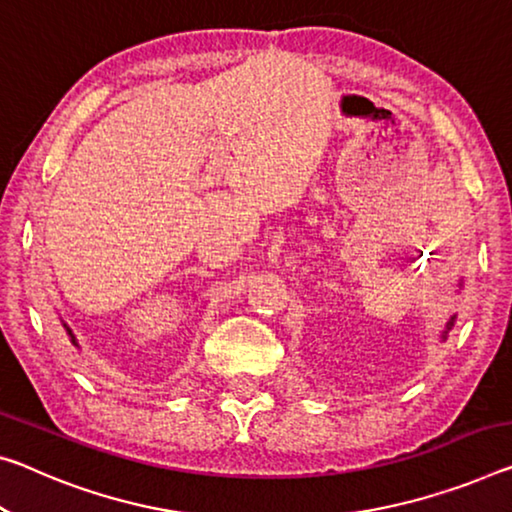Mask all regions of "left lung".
Masks as SVG:
<instances>
[{
  "instance_id": "left-lung-1",
  "label": "left lung",
  "mask_w": 512,
  "mask_h": 512,
  "mask_svg": "<svg viewBox=\"0 0 512 512\" xmlns=\"http://www.w3.org/2000/svg\"><path fill=\"white\" fill-rule=\"evenodd\" d=\"M453 323H456V314H453L451 319L446 321V326H444V330H442V339H446V335H449V330L453 328Z\"/></svg>"
}]
</instances>
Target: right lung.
Here are the masks:
<instances>
[{
	"mask_svg": "<svg viewBox=\"0 0 512 512\" xmlns=\"http://www.w3.org/2000/svg\"><path fill=\"white\" fill-rule=\"evenodd\" d=\"M63 328H66V335L70 337V342H72V344H75V346H79V344H77V337H75V332H72V330H70V326H68V323H63Z\"/></svg>",
	"mask_w": 512,
	"mask_h": 512,
	"instance_id": "obj_1",
	"label": "right lung"
}]
</instances>
